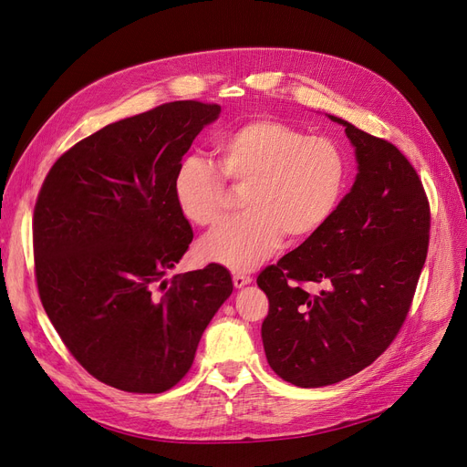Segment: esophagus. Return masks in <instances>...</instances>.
<instances>
[{"instance_id": "1", "label": "esophagus", "mask_w": 467, "mask_h": 467, "mask_svg": "<svg viewBox=\"0 0 467 467\" xmlns=\"http://www.w3.org/2000/svg\"><path fill=\"white\" fill-rule=\"evenodd\" d=\"M233 282H234V288H244L252 282V276L244 275V273H236V275H233Z\"/></svg>"}]
</instances>
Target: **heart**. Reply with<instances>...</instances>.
<instances>
[{"mask_svg": "<svg viewBox=\"0 0 467 467\" xmlns=\"http://www.w3.org/2000/svg\"><path fill=\"white\" fill-rule=\"evenodd\" d=\"M217 166L185 156L173 173L183 217L210 227L221 217L229 183L246 185L242 208L200 242L198 254L231 271H250L282 236L303 240L334 217L348 191L349 160L330 137L306 135L275 118H254L215 140Z\"/></svg>", "mask_w": 467, "mask_h": 467, "instance_id": "b5f03b06", "label": "heart"}]
</instances>
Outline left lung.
<instances>
[{
  "label": "left lung",
  "instance_id": "left-lung-1",
  "mask_svg": "<svg viewBox=\"0 0 467 467\" xmlns=\"http://www.w3.org/2000/svg\"><path fill=\"white\" fill-rule=\"evenodd\" d=\"M330 118L355 147V185L327 225L257 276L269 297L261 324L269 367L297 388L346 379L391 346L430 246V200L407 156ZM307 281L325 288L311 295Z\"/></svg>",
  "mask_w": 467,
  "mask_h": 467
}]
</instances>
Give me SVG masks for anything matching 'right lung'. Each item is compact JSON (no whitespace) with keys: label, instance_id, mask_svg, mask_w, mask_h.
<instances>
[{"label":"right lung","instance_id":"right-lung-1","mask_svg":"<svg viewBox=\"0 0 467 467\" xmlns=\"http://www.w3.org/2000/svg\"><path fill=\"white\" fill-rule=\"evenodd\" d=\"M219 112L215 103L173 100L119 119L68 149L39 189V299L70 355L110 388L171 389L233 292L217 263L164 280L192 242L173 173Z\"/></svg>","mask_w":467,"mask_h":467}]
</instances>
